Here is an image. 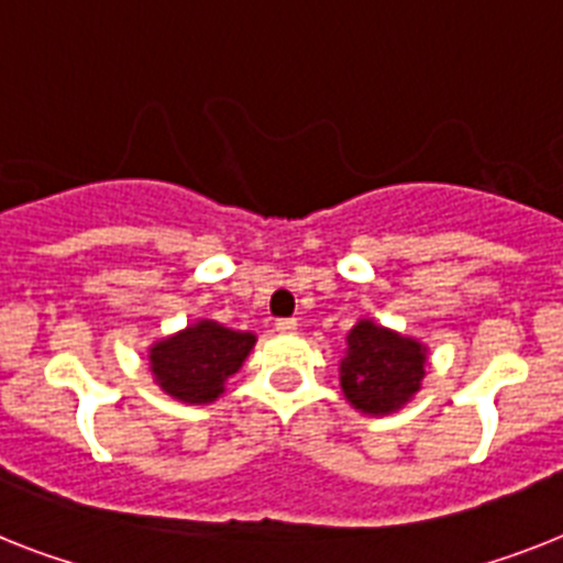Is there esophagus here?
Here are the masks:
<instances>
[{
	"instance_id": "esophagus-1",
	"label": "esophagus",
	"mask_w": 563,
	"mask_h": 563,
	"mask_svg": "<svg viewBox=\"0 0 563 563\" xmlns=\"http://www.w3.org/2000/svg\"><path fill=\"white\" fill-rule=\"evenodd\" d=\"M274 329H277V332H283V334H291V332H297V320L295 318H280L277 323H274Z\"/></svg>"
}]
</instances>
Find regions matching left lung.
<instances>
[{"label": "left lung", "mask_w": 563, "mask_h": 563, "mask_svg": "<svg viewBox=\"0 0 563 563\" xmlns=\"http://www.w3.org/2000/svg\"><path fill=\"white\" fill-rule=\"evenodd\" d=\"M429 349L389 325L363 318L346 334L340 357V389L361 415L384 418L398 412L420 391Z\"/></svg>", "instance_id": "8db88e82"}]
</instances>
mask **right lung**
Instances as JSON below:
<instances>
[{"label":"right lung","mask_w":563,"mask_h":563,"mask_svg":"<svg viewBox=\"0 0 563 563\" xmlns=\"http://www.w3.org/2000/svg\"><path fill=\"white\" fill-rule=\"evenodd\" d=\"M254 343V332H240L217 320L200 318L151 343L148 369L154 384L168 398L188 406H206L214 404L225 391V380L243 369Z\"/></svg>","instance_id":"obj_1"}]
</instances>
